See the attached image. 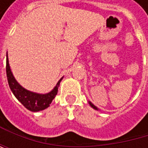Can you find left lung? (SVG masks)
<instances>
[{"instance_id":"obj_1","label":"left lung","mask_w":148,"mask_h":148,"mask_svg":"<svg viewBox=\"0 0 148 148\" xmlns=\"http://www.w3.org/2000/svg\"><path fill=\"white\" fill-rule=\"evenodd\" d=\"M89 103H90V105H91V106H92V107L93 109H95V110H98V108H97V107H96L95 105H93V104L91 103V102H89Z\"/></svg>"}]
</instances>
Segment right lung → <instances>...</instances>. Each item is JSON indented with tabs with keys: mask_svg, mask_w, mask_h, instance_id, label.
Here are the masks:
<instances>
[{
	"mask_svg": "<svg viewBox=\"0 0 148 148\" xmlns=\"http://www.w3.org/2000/svg\"><path fill=\"white\" fill-rule=\"evenodd\" d=\"M6 72H7V78L8 81L9 87L11 91L13 92L14 95L17 98V99L22 103L27 110L31 111H39L43 110L49 106L54 98L56 96L58 92V87L60 86V82L62 79V78L57 82L55 88L49 93L46 94H38L35 93L30 91H27L26 89L23 88L14 79V75L11 72L9 63H8V53H7V65H6Z\"/></svg>",
	"mask_w": 148,
	"mask_h": 148,
	"instance_id": "obj_1",
	"label": "right lung"
}]
</instances>
